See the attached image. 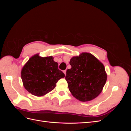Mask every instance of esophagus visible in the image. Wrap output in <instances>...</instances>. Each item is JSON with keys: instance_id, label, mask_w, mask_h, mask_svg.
<instances>
[{"instance_id": "obj_1", "label": "esophagus", "mask_w": 131, "mask_h": 131, "mask_svg": "<svg viewBox=\"0 0 131 131\" xmlns=\"http://www.w3.org/2000/svg\"><path fill=\"white\" fill-rule=\"evenodd\" d=\"M66 72H67V71H66V70H63V73H64V74L66 75Z\"/></svg>"}]
</instances>
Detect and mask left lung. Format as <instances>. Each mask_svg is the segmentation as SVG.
<instances>
[{
    "instance_id": "left-lung-1",
    "label": "left lung",
    "mask_w": 131,
    "mask_h": 131,
    "mask_svg": "<svg viewBox=\"0 0 131 131\" xmlns=\"http://www.w3.org/2000/svg\"><path fill=\"white\" fill-rule=\"evenodd\" d=\"M69 63L72 68L67 70L65 78L71 93L81 102L96 98L101 93L107 79L103 63L87 52L72 57Z\"/></svg>"
}]
</instances>
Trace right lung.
I'll use <instances>...</instances> for the list:
<instances>
[{
  "label": "right lung",
  "mask_w": 131,
  "mask_h": 131,
  "mask_svg": "<svg viewBox=\"0 0 131 131\" xmlns=\"http://www.w3.org/2000/svg\"><path fill=\"white\" fill-rule=\"evenodd\" d=\"M64 77L52 56L42 57L38 54L30 57L21 71L25 88L38 97L44 96L53 90L57 81Z\"/></svg>",
  "instance_id": "1"
}]
</instances>
